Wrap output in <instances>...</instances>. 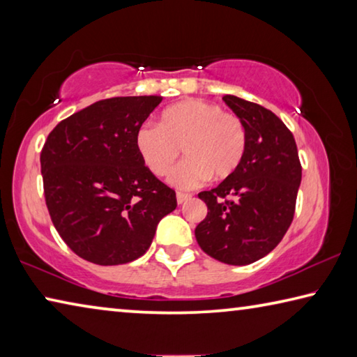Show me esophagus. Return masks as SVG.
Wrapping results in <instances>:
<instances>
[{
    "instance_id": "1",
    "label": "esophagus",
    "mask_w": 357,
    "mask_h": 357,
    "mask_svg": "<svg viewBox=\"0 0 357 357\" xmlns=\"http://www.w3.org/2000/svg\"><path fill=\"white\" fill-rule=\"evenodd\" d=\"M192 195H190V193H184V192H178L176 193V202H178V204H183L184 202H187V200H189V198H190Z\"/></svg>"
}]
</instances>
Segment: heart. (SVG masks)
Instances as JSON below:
<instances>
[{
    "label": "heart",
    "instance_id": "1",
    "mask_svg": "<svg viewBox=\"0 0 357 357\" xmlns=\"http://www.w3.org/2000/svg\"><path fill=\"white\" fill-rule=\"evenodd\" d=\"M135 148L144 167L157 178L172 172L183 149L185 160L170 181L179 189H193L211 176L225 179L238 170L247 149V129L238 114L190 99L162 112L157 128L138 129Z\"/></svg>",
    "mask_w": 357,
    "mask_h": 357
}]
</instances>
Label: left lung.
Returning a JSON list of instances; mask_svg holds the SVG:
<instances>
[{"mask_svg": "<svg viewBox=\"0 0 357 357\" xmlns=\"http://www.w3.org/2000/svg\"><path fill=\"white\" fill-rule=\"evenodd\" d=\"M223 100L245 124L247 149L231 176L198 193L208 214L197 225L195 238L209 257L245 266L268 255L285 236L302 167L294 137L279 116L236 96L227 94Z\"/></svg>", "mask_w": 357, "mask_h": 357, "instance_id": "8db88e82", "label": "left lung"}]
</instances>
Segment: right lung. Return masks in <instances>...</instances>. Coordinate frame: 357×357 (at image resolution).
<instances>
[{"mask_svg": "<svg viewBox=\"0 0 357 357\" xmlns=\"http://www.w3.org/2000/svg\"><path fill=\"white\" fill-rule=\"evenodd\" d=\"M162 96L94 102L63 119L40 151L48 214L78 257L100 266L130 263L149 249L176 193L137 153L135 134Z\"/></svg>", "mask_w": 357, "mask_h": 357, "instance_id": "add662e5", "label": "right lung"}]
</instances>
